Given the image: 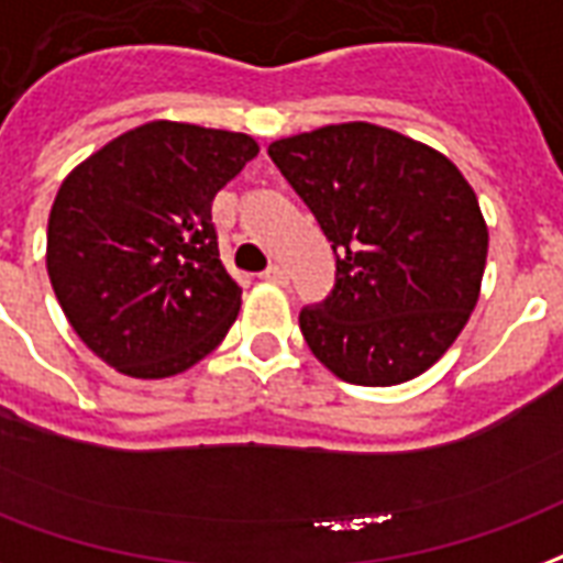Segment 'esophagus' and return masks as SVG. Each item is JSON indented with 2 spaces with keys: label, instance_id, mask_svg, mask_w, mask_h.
<instances>
[{
  "label": "esophagus",
  "instance_id": "obj_1",
  "mask_svg": "<svg viewBox=\"0 0 563 563\" xmlns=\"http://www.w3.org/2000/svg\"><path fill=\"white\" fill-rule=\"evenodd\" d=\"M262 280L274 283V286H286V283H289V274H286V268H283V265H268V268H265V274H262Z\"/></svg>",
  "mask_w": 563,
  "mask_h": 563
}]
</instances>
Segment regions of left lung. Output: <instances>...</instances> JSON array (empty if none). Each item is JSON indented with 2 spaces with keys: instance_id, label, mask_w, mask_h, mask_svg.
<instances>
[{
  "instance_id": "8db88e82",
  "label": "left lung",
  "mask_w": 563,
  "mask_h": 563,
  "mask_svg": "<svg viewBox=\"0 0 563 563\" xmlns=\"http://www.w3.org/2000/svg\"><path fill=\"white\" fill-rule=\"evenodd\" d=\"M336 253L334 292L303 307L301 334L349 385L427 373L468 322L489 232L472 185L430 145L369 122L268 145Z\"/></svg>"
}]
</instances>
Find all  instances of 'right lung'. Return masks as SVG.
Segmentation results:
<instances>
[{"label": "right lung", "instance_id": "1", "mask_svg": "<svg viewBox=\"0 0 563 563\" xmlns=\"http://www.w3.org/2000/svg\"><path fill=\"white\" fill-rule=\"evenodd\" d=\"M256 154L247 133L148 122L70 169L49 208L47 274L103 364L166 378L218 349L241 286L220 262L211 202Z\"/></svg>", "mask_w": 563, "mask_h": 563}]
</instances>
